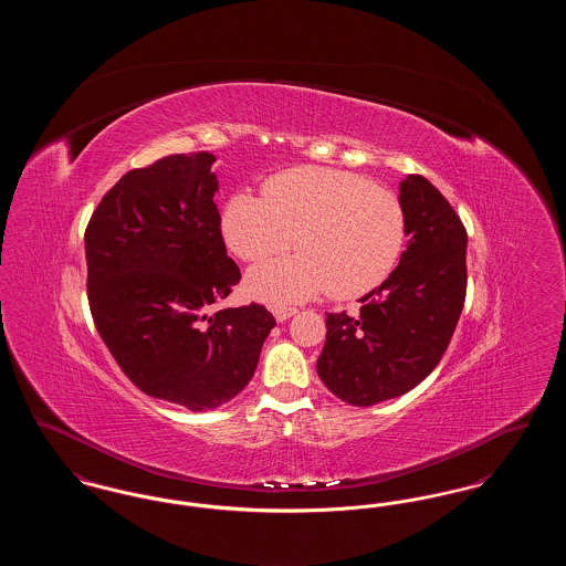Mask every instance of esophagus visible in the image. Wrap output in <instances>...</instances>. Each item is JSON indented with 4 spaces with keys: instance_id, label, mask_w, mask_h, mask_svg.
<instances>
[{
    "instance_id": "1",
    "label": "esophagus",
    "mask_w": 566,
    "mask_h": 566,
    "mask_svg": "<svg viewBox=\"0 0 566 566\" xmlns=\"http://www.w3.org/2000/svg\"><path fill=\"white\" fill-rule=\"evenodd\" d=\"M296 312H298V310L291 307V305H275V307H273V316H275L277 323H286L291 316H295Z\"/></svg>"
}]
</instances>
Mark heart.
Wrapping results in <instances>:
<instances>
[{
	"label": "heart",
	"mask_w": 566,
	"mask_h": 566,
	"mask_svg": "<svg viewBox=\"0 0 566 566\" xmlns=\"http://www.w3.org/2000/svg\"><path fill=\"white\" fill-rule=\"evenodd\" d=\"M227 248L245 263L265 261L295 243V256L245 275V291L289 303L328 291L356 298L397 268L405 212L395 192L333 167H296L263 185L261 197L238 192L220 212Z\"/></svg>",
	"instance_id": "obj_1"
}]
</instances>
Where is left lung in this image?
I'll return each instance as SVG.
<instances>
[{"mask_svg":"<svg viewBox=\"0 0 566 566\" xmlns=\"http://www.w3.org/2000/svg\"><path fill=\"white\" fill-rule=\"evenodd\" d=\"M399 201L409 242L401 263L360 296V314L326 316L316 363L324 386L369 407L416 388L448 350L467 295V231L424 176H407Z\"/></svg>","mask_w":566,"mask_h":566,"instance_id":"8db88e82","label":"left lung"}]
</instances>
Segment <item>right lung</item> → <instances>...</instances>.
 Listing matches in <instances>:
<instances>
[{
  "instance_id": "obj_1",
  "label": "right lung",
  "mask_w": 566,
  "mask_h": 566,
  "mask_svg": "<svg viewBox=\"0 0 566 566\" xmlns=\"http://www.w3.org/2000/svg\"><path fill=\"white\" fill-rule=\"evenodd\" d=\"M214 155H171L127 171L84 233L95 326L148 397L208 411L252 379L275 318L263 305H212L240 282L227 256Z\"/></svg>"
}]
</instances>
